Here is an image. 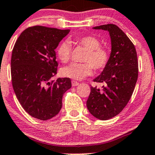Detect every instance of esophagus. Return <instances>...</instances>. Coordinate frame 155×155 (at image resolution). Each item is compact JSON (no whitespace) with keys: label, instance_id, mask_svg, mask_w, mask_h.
<instances>
[{"label":"esophagus","instance_id":"esophagus-1","mask_svg":"<svg viewBox=\"0 0 155 155\" xmlns=\"http://www.w3.org/2000/svg\"><path fill=\"white\" fill-rule=\"evenodd\" d=\"M79 84V82H76V81L72 80V86H78Z\"/></svg>","mask_w":155,"mask_h":155}]
</instances>
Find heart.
Instances as JSON below:
<instances>
[{
  "label": "heart",
  "instance_id": "obj_1",
  "mask_svg": "<svg viewBox=\"0 0 155 155\" xmlns=\"http://www.w3.org/2000/svg\"><path fill=\"white\" fill-rule=\"evenodd\" d=\"M77 43L87 50L82 63H74L62 69L63 76L75 80H81L92 73L93 67L95 69H102L105 67L109 60V53L104 47H101L100 41L92 36H84L77 39ZM56 55L63 63H67L70 59L71 47L69 43L63 41L56 48Z\"/></svg>",
  "mask_w": 155,
  "mask_h": 155
}]
</instances>
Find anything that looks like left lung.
I'll return each mask as SVG.
<instances>
[{
	"instance_id": "1",
	"label": "left lung",
	"mask_w": 155,
	"mask_h": 155,
	"mask_svg": "<svg viewBox=\"0 0 155 155\" xmlns=\"http://www.w3.org/2000/svg\"><path fill=\"white\" fill-rule=\"evenodd\" d=\"M93 29L109 32L112 52L102 73L93 80L105 85L102 89L91 86L86 105L94 117L108 120L118 115L131 99L138 79V58L134 44L118 26L109 24Z\"/></svg>"
}]
</instances>
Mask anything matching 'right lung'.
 <instances>
[{
	"instance_id": "add662e5",
	"label": "right lung",
	"mask_w": 155,
	"mask_h": 155,
	"mask_svg": "<svg viewBox=\"0 0 155 155\" xmlns=\"http://www.w3.org/2000/svg\"><path fill=\"white\" fill-rule=\"evenodd\" d=\"M69 30L34 26L24 30L14 44L11 63L15 95L24 110L46 121L60 112L63 95L72 86L69 78L50 79L57 73L55 49Z\"/></svg>"
}]
</instances>
